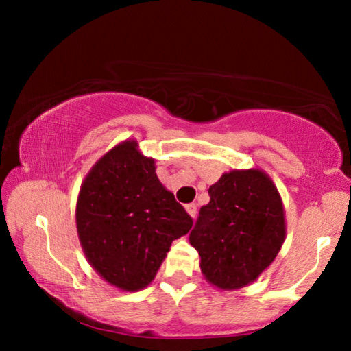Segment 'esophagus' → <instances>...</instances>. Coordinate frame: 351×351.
<instances>
[{
	"mask_svg": "<svg viewBox=\"0 0 351 351\" xmlns=\"http://www.w3.org/2000/svg\"><path fill=\"white\" fill-rule=\"evenodd\" d=\"M186 210H187V213H189V215L190 217H192V218H195V217H197V204H187L186 206Z\"/></svg>",
	"mask_w": 351,
	"mask_h": 351,
	"instance_id": "1",
	"label": "esophagus"
}]
</instances>
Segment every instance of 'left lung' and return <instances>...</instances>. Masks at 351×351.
<instances>
[{
	"label": "left lung",
	"mask_w": 351,
	"mask_h": 351,
	"mask_svg": "<svg viewBox=\"0 0 351 351\" xmlns=\"http://www.w3.org/2000/svg\"><path fill=\"white\" fill-rule=\"evenodd\" d=\"M189 241L201 257V271L221 289L254 282L277 257L285 240L280 195L260 170L224 173L209 189Z\"/></svg>",
	"instance_id": "left-lung-1"
}]
</instances>
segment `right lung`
Here are the masks:
<instances>
[{
	"instance_id": "1",
	"label": "right lung",
	"mask_w": 351,
	"mask_h": 351,
	"mask_svg": "<svg viewBox=\"0 0 351 351\" xmlns=\"http://www.w3.org/2000/svg\"><path fill=\"white\" fill-rule=\"evenodd\" d=\"M127 141L99 159L77 199V232L93 268L125 291L150 283L171 241L186 235L193 219L165 190L154 161Z\"/></svg>"
}]
</instances>
